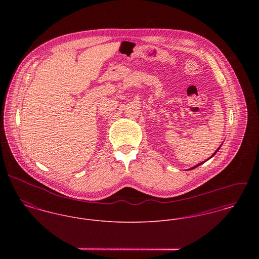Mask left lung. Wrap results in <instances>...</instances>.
<instances>
[{"label":"left lung","mask_w":259,"mask_h":259,"mask_svg":"<svg viewBox=\"0 0 259 259\" xmlns=\"http://www.w3.org/2000/svg\"><path fill=\"white\" fill-rule=\"evenodd\" d=\"M220 148H221V147H220V148H218V150H217V151H214V153H213V154H212V155H211V156H210V157H209V158H211V157H212V156H213V155H214V154H215V153H217V152H218V151H219V149H220ZM209 158H208V159H209ZM206 160H207V159H206ZM203 162H204V161H203ZM203 162H200V163H198V164H196V165H195V166H193V167H191V168H190V169H193V168H195V167H197V166H198V165H200V164H202V163H203Z\"/></svg>","instance_id":"1"}]
</instances>
